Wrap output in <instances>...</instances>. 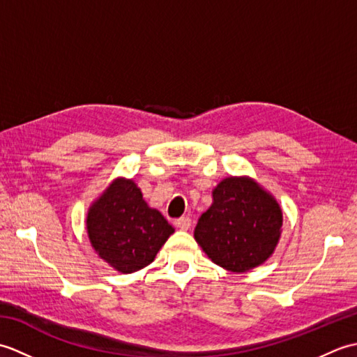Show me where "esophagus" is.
<instances>
[{
    "label": "esophagus",
    "instance_id": "esophagus-1",
    "mask_svg": "<svg viewBox=\"0 0 357 357\" xmlns=\"http://www.w3.org/2000/svg\"><path fill=\"white\" fill-rule=\"evenodd\" d=\"M174 225H176L178 229H181V230H188L192 227V219L188 216L178 218L176 221H174Z\"/></svg>",
    "mask_w": 357,
    "mask_h": 357
}]
</instances>
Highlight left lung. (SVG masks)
I'll use <instances>...</instances> for the list:
<instances>
[{
    "instance_id": "1",
    "label": "left lung",
    "mask_w": 357,
    "mask_h": 357,
    "mask_svg": "<svg viewBox=\"0 0 357 357\" xmlns=\"http://www.w3.org/2000/svg\"><path fill=\"white\" fill-rule=\"evenodd\" d=\"M282 227V210L253 179L227 178L213 190L195 239L219 267L248 271L271 256Z\"/></svg>"
}]
</instances>
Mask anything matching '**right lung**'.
<instances>
[{
	"label": "right lung",
	"instance_id": "add662e5",
	"mask_svg": "<svg viewBox=\"0 0 357 357\" xmlns=\"http://www.w3.org/2000/svg\"><path fill=\"white\" fill-rule=\"evenodd\" d=\"M87 231L105 262L121 273H133L153 262L174 229L147 206L133 181L118 179L90 207Z\"/></svg>",
	"mask_w": 357,
	"mask_h": 357
}]
</instances>
